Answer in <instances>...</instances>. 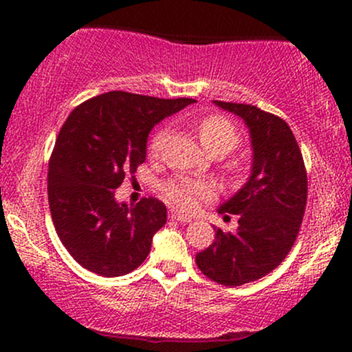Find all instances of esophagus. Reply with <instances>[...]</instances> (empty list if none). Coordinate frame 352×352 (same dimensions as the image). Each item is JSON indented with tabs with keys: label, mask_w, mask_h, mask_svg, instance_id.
I'll list each match as a JSON object with an SVG mask.
<instances>
[{
	"label": "esophagus",
	"mask_w": 352,
	"mask_h": 352,
	"mask_svg": "<svg viewBox=\"0 0 352 352\" xmlns=\"http://www.w3.org/2000/svg\"><path fill=\"white\" fill-rule=\"evenodd\" d=\"M170 218L175 219V221H179V223H190V221H192V218H190V216L180 214V212L175 211V209H170Z\"/></svg>",
	"instance_id": "34e87169"
}]
</instances>
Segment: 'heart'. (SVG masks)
Instances as JSON below:
<instances>
[{
	"mask_svg": "<svg viewBox=\"0 0 352 352\" xmlns=\"http://www.w3.org/2000/svg\"><path fill=\"white\" fill-rule=\"evenodd\" d=\"M197 136L204 150L225 148L230 153L239 144V131L226 117L221 116L204 117L197 124ZM163 138H165L163 131L155 134L150 143L151 155L158 153L160 146L163 143ZM212 194H214V189H212L211 184L196 179H187V177L170 180L163 187V196L166 197V201L172 202L179 209H184V211H192L202 201L212 197Z\"/></svg>",
	"mask_w": 352,
	"mask_h": 352,
	"instance_id": "heart-1",
	"label": "heart"
}]
</instances>
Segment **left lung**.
Instances as JSON below:
<instances>
[{
	"label": "left lung",
	"instance_id": "8db88e82",
	"mask_svg": "<svg viewBox=\"0 0 352 352\" xmlns=\"http://www.w3.org/2000/svg\"><path fill=\"white\" fill-rule=\"evenodd\" d=\"M239 116L252 144L247 182L218 208L239 214V228L223 233L196 255L202 274L225 286H242L278 267L296 240L307 206V170L293 131L278 116L255 105L214 100ZM228 218V214H225Z\"/></svg>",
	"mask_w": 352,
	"mask_h": 352
}]
</instances>
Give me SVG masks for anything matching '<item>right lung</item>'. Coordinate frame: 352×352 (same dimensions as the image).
Returning <instances> with one entry per match:
<instances>
[{
	"label": "right lung",
	"instance_id": "1",
	"mask_svg": "<svg viewBox=\"0 0 352 352\" xmlns=\"http://www.w3.org/2000/svg\"><path fill=\"white\" fill-rule=\"evenodd\" d=\"M194 102L109 91L78 105L63 124L49 160V208L63 245L85 269L116 278L148 257L166 223L165 204L144 197L127 206L116 189L146 160L156 124Z\"/></svg>",
	"mask_w": 352,
	"mask_h": 352
}]
</instances>
